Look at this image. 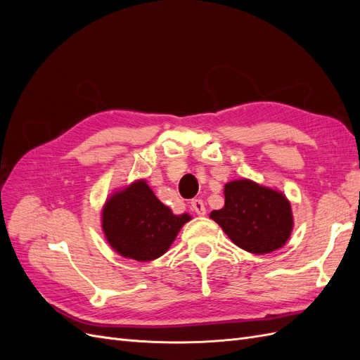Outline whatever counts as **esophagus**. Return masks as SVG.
Listing matches in <instances>:
<instances>
[{
    "label": "esophagus",
    "instance_id": "esophagus-1",
    "mask_svg": "<svg viewBox=\"0 0 360 360\" xmlns=\"http://www.w3.org/2000/svg\"><path fill=\"white\" fill-rule=\"evenodd\" d=\"M191 207H192V210L197 213L198 216H204L205 214V205H204L202 200H192L191 201Z\"/></svg>",
    "mask_w": 360,
    "mask_h": 360
}]
</instances>
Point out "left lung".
Returning <instances> with one entry per match:
<instances>
[{
	"instance_id": "left-lung-1",
	"label": "left lung",
	"mask_w": 360,
	"mask_h": 360,
	"mask_svg": "<svg viewBox=\"0 0 360 360\" xmlns=\"http://www.w3.org/2000/svg\"><path fill=\"white\" fill-rule=\"evenodd\" d=\"M224 195V207L210 217L236 246L263 255L287 243L294 219L291 204L281 191L240 179L228 181Z\"/></svg>"
}]
</instances>
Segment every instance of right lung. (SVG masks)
<instances>
[{"mask_svg": "<svg viewBox=\"0 0 360 360\" xmlns=\"http://www.w3.org/2000/svg\"><path fill=\"white\" fill-rule=\"evenodd\" d=\"M191 219L189 213L174 214L144 179L114 191L102 207V231L108 245L118 255L135 261L162 257Z\"/></svg>", "mask_w": 360, "mask_h": 360, "instance_id": "obj_1", "label": "right lung"}]
</instances>
